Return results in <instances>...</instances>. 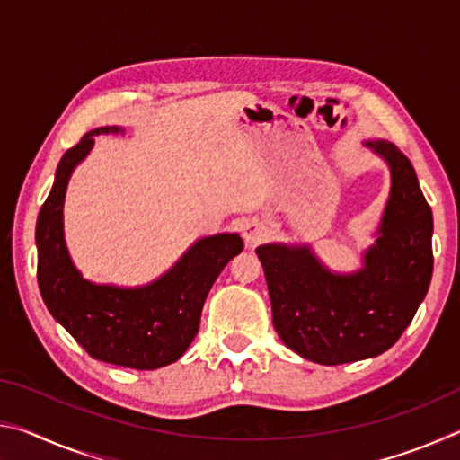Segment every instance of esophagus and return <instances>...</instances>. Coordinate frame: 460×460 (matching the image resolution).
Here are the masks:
<instances>
[{"instance_id": "1", "label": "esophagus", "mask_w": 460, "mask_h": 460, "mask_svg": "<svg viewBox=\"0 0 460 460\" xmlns=\"http://www.w3.org/2000/svg\"><path fill=\"white\" fill-rule=\"evenodd\" d=\"M266 235H268V229L263 227L260 221L249 219L243 223V239L247 245H258L260 241L266 239Z\"/></svg>"}]
</instances>
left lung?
Instances as JSON below:
<instances>
[{
	"label": "left lung",
	"mask_w": 460,
	"mask_h": 460,
	"mask_svg": "<svg viewBox=\"0 0 460 460\" xmlns=\"http://www.w3.org/2000/svg\"><path fill=\"white\" fill-rule=\"evenodd\" d=\"M389 164L392 192L361 271L339 276L308 247L261 245L271 321L286 347L321 365L381 355L402 337L432 278V211L398 146L367 142Z\"/></svg>",
	"instance_id": "left-lung-1"
}]
</instances>
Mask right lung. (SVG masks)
Listing matches in <instances>:
<instances>
[{
  "mask_svg": "<svg viewBox=\"0 0 460 460\" xmlns=\"http://www.w3.org/2000/svg\"><path fill=\"white\" fill-rule=\"evenodd\" d=\"M105 126L66 150L36 223L38 286L50 314L93 359L131 369H158L181 359L197 337L200 313L217 276L243 249L237 233L205 237L155 282L144 288L97 286L83 279L62 235V202L73 168L89 154L93 136L118 134Z\"/></svg>",
  "mask_w": 460,
  "mask_h": 460,
  "instance_id": "right-lung-1",
  "label": "right lung"
}]
</instances>
